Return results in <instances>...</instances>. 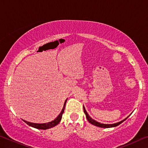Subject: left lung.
I'll list each match as a JSON object with an SVG mask.
<instances>
[{
    "instance_id": "8db88e82",
    "label": "left lung",
    "mask_w": 148,
    "mask_h": 148,
    "mask_svg": "<svg viewBox=\"0 0 148 148\" xmlns=\"http://www.w3.org/2000/svg\"><path fill=\"white\" fill-rule=\"evenodd\" d=\"M84 113L86 114V117L87 119V121H88L90 123H91L92 125H95V126H97V127H102V128H110V127H116L117 126V125H119L121 123L123 122L125 120H126V119H125L123 120V121H120V122H118V123H114V124H102V123H100L97 122L95 121V120L92 119L91 117H90V116L88 115V114L87 113L86 110V109H85V108L84 106Z\"/></svg>"
}]
</instances>
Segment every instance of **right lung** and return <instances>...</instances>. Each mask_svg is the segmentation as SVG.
<instances>
[{"mask_svg":"<svg viewBox=\"0 0 148 148\" xmlns=\"http://www.w3.org/2000/svg\"><path fill=\"white\" fill-rule=\"evenodd\" d=\"M67 100H66L64 102V106H63V108H62V111L61 113L59 114V115L58 116H57V118L56 119H54L53 121H52L51 122H49V123H31V122H29V121H25L23 120V121L25 123H26L29 125V126L34 127V128H36V129H43V130H46L47 129H50L51 128V127H53L55 126H56L57 124L59 123V122L61 121V118H62V114H63V112L64 111V108H65V104H66V102Z\"/></svg>","mask_w":148,"mask_h":148,"instance_id":"right-lung-1","label":"right lung"}]
</instances>
